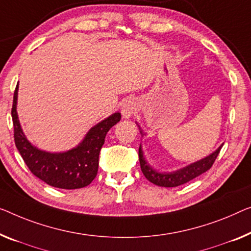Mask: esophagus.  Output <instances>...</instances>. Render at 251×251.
Returning <instances> with one entry per match:
<instances>
[{"label":"esophagus","mask_w":251,"mask_h":251,"mask_svg":"<svg viewBox=\"0 0 251 251\" xmlns=\"http://www.w3.org/2000/svg\"><path fill=\"white\" fill-rule=\"evenodd\" d=\"M136 110V104L133 100H127V101L123 104L122 107V115L123 117L129 118L130 116L134 114V111Z\"/></svg>","instance_id":"34e87169"}]
</instances>
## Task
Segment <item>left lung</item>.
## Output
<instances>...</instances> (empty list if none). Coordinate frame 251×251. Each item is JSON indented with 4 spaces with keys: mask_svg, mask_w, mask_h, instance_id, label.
Here are the masks:
<instances>
[{
    "mask_svg": "<svg viewBox=\"0 0 251 251\" xmlns=\"http://www.w3.org/2000/svg\"><path fill=\"white\" fill-rule=\"evenodd\" d=\"M222 145L215 152H213L211 155L206 156L205 159H201L200 161L195 163H192L190 166L182 168L180 170L175 171V173H158V171L153 169L149 166V163L145 161L143 152H142L141 145L138 149V158H140V164L141 170L145 178L152 184L161 187H177L180 185H184L186 182L193 180L194 178L198 177V176L206 173L208 169H211L213 163L215 162L216 158H218L220 151H221Z\"/></svg>",
    "mask_w": 251,
    "mask_h": 251,
    "instance_id": "left-lung-1",
    "label": "left lung"
}]
</instances>
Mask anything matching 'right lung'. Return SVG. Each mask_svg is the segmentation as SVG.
<instances>
[{
    "label": "right lung",
    "instance_id": "obj_1",
    "mask_svg": "<svg viewBox=\"0 0 251 251\" xmlns=\"http://www.w3.org/2000/svg\"><path fill=\"white\" fill-rule=\"evenodd\" d=\"M18 85L14 90L12 109L14 143L29 170L47 185L62 189H77L91 184L98 174L99 153L108 130L121 121L116 113L89 130L87 136L75 149L64 153L40 151L29 143L22 133L17 115Z\"/></svg>",
    "mask_w": 251,
    "mask_h": 251
}]
</instances>
